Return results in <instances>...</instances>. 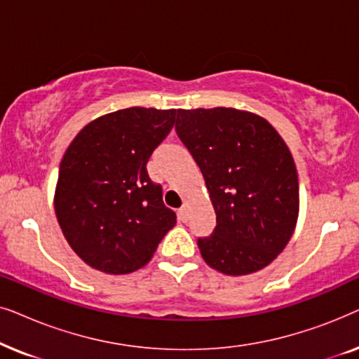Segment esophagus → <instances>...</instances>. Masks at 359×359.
I'll return each instance as SVG.
<instances>
[{
    "label": "esophagus",
    "mask_w": 359,
    "mask_h": 359,
    "mask_svg": "<svg viewBox=\"0 0 359 359\" xmlns=\"http://www.w3.org/2000/svg\"><path fill=\"white\" fill-rule=\"evenodd\" d=\"M188 217H189V208L184 204L183 208L178 210V219L181 220V222H186V220H188Z\"/></svg>",
    "instance_id": "34e87169"
}]
</instances>
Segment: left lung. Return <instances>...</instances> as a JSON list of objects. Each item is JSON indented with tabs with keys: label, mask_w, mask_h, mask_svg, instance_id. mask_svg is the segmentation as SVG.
<instances>
[{
	"label": "left lung",
	"mask_w": 359,
	"mask_h": 359,
	"mask_svg": "<svg viewBox=\"0 0 359 359\" xmlns=\"http://www.w3.org/2000/svg\"><path fill=\"white\" fill-rule=\"evenodd\" d=\"M176 134L198 163L215 212L214 233L199 238L215 271L245 276L283 252L299 217L291 150L255 112L235 107L178 109Z\"/></svg>",
	"instance_id": "8db88e82"
}]
</instances>
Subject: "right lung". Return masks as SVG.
<instances>
[{"label": "right lung", "instance_id": "add662e5", "mask_svg": "<svg viewBox=\"0 0 359 359\" xmlns=\"http://www.w3.org/2000/svg\"><path fill=\"white\" fill-rule=\"evenodd\" d=\"M176 109L127 107L96 117L67 147L53 208L73 252L106 274L144 268L176 225L161 188L147 175Z\"/></svg>", "mask_w": 359, "mask_h": 359}]
</instances>
